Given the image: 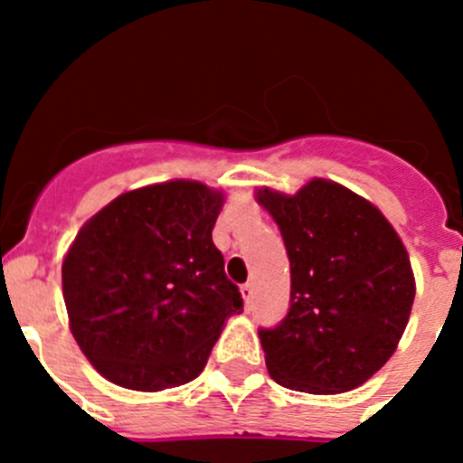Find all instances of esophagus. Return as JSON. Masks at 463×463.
<instances>
[{"label":"esophagus","instance_id":"1","mask_svg":"<svg viewBox=\"0 0 463 463\" xmlns=\"http://www.w3.org/2000/svg\"><path fill=\"white\" fill-rule=\"evenodd\" d=\"M240 295H241V299H244L246 306L251 304V297H253V288H251V285H249V283L241 285V288H240Z\"/></svg>","mask_w":463,"mask_h":463}]
</instances>
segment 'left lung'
Segmentation results:
<instances>
[{
    "instance_id": "left-lung-1",
    "label": "left lung",
    "mask_w": 463,
    "mask_h": 463,
    "mask_svg": "<svg viewBox=\"0 0 463 463\" xmlns=\"http://www.w3.org/2000/svg\"><path fill=\"white\" fill-rule=\"evenodd\" d=\"M290 258V313L260 331L276 383L347 392L395 354L416 297L407 246L368 198L313 178L297 194L256 189Z\"/></svg>"
}]
</instances>
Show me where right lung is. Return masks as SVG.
<instances>
[{
  "instance_id": "1",
  "label": "right lung",
  "mask_w": 463,
  "mask_h": 463,
  "mask_svg": "<svg viewBox=\"0 0 463 463\" xmlns=\"http://www.w3.org/2000/svg\"><path fill=\"white\" fill-rule=\"evenodd\" d=\"M226 194L198 180L129 189L63 256L71 334L107 382L157 392L205 368L241 297L212 241Z\"/></svg>"
}]
</instances>
